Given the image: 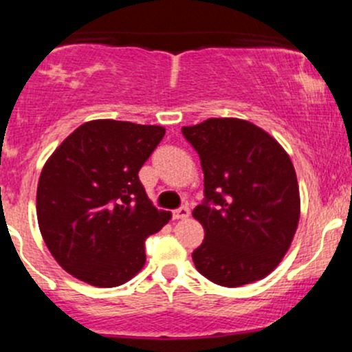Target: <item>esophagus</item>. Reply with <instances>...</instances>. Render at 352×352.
<instances>
[{"instance_id": "esophagus-1", "label": "esophagus", "mask_w": 352, "mask_h": 352, "mask_svg": "<svg viewBox=\"0 0 352 352\" xmlns=\"http://www.w3.org/2000/svg\"><path fill=\"white\" fill-rule=\"evenodd\" d=\"M173 217H175V219H188V217H190V208H188L186 205L176 208V210L173 212Z\"/></svg>"}]
</instances>
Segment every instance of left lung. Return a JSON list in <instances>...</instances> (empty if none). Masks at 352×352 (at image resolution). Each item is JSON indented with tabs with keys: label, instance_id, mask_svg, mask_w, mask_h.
Instances as JSON below:
<instances>
[{
	"label": "left lung",
	"instance_id": "1",
	"mask_svg": "<svg viewBox=\"0 0 352 352\" xmlns=\"http://www.w3.org/2000/svg\"><path fill=\"white\" fill-rule=\"evenodd\" d=\"M181 131L204 171L205 200L193 217L205 239L191 255L195 267L224 287L263 279L284 258L299 222L289 155L267 131L238 118H210Z\"/></svg>",
	"mask_w": 352,
	"mask_h": 352
}]
</instances>
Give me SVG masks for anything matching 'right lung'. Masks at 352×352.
Segmentation results:
<instances>
[{
	"label": "right lung",
	"instance_id": "add662e5",
	"mask_svg": "<svg viewBox=\"0 0 352 352\" xmlns=\"http://www.w3.org/2000/svg\"><path fill=\"white\" fill-rule=\"evenodd\" d=\"M164 133L155 124L89 121L47 159L37 221L51 255L73 277L116 287L145 265V239L171 214L152 205L138 171Z\"/></svg>",
	"mask_w": 352,
	"mask_h": 352
}]
</instances>
